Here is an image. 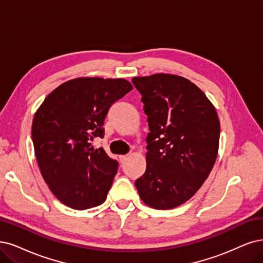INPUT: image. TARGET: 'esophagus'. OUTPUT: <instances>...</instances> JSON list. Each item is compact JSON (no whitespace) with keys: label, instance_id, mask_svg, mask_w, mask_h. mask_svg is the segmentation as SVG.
Segmentation results:
<instances>
[{"label":"esophagus","instance_id":"esophagus-1","mask_svg":"<svg viewBox=\"0 0 263 263\" xmlns=\"http://www.w3.org/2000/svg\"><path fill=\"white\" fill-rule=\"evenodd\" d=\"M126 159H128V156H126V155H120V156H119V160H120L121 163H123Z\"/></svg>","mask_w":263,"mask_h":263}]
</instances>
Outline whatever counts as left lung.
I'll use <instances>...</instances> for the list:
<instances>
[{
	"mask_svg": "<svg viewBox=\"0 0 263 263\" xmlns=\"http://www.w3.org/2000/svg\"><path fill=\"white\" fill-rule=\"evenodd\" d=\"M147 116L146 170L135 181L140 198L154 209H172L192 198L218 156L220 121L206 94L171 73L134 77Z\"/></svg>",
	"mask_w": 263,
	"mask_h": 263,
	"instance_id": "8db88e82",
	"label": "left lung"
}]
</instances>
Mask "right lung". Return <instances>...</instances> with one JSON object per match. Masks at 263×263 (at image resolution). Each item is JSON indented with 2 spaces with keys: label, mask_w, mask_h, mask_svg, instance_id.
I'll list each match as a JSON object with an SVG mask.
<instances>
[{
  "label": "right lung",
  "mask_w": 263,
  "mask_h": 263,
  "mask_svg": "<svg viewBox=\"0 0 263 263\" xmlns=\"http://www.w3.org/2000/svg\"><path fill=\"white\" fill-rule=\"evenodd\" d=\"M132 89L125 79L76 78L57 86L35 111V159L43 180L64 205L84 210L105 201L118 162L90 142L103 138L109 107Z\"/></svg>",
  "instance_id": "obj_1"
}]
</instances>
